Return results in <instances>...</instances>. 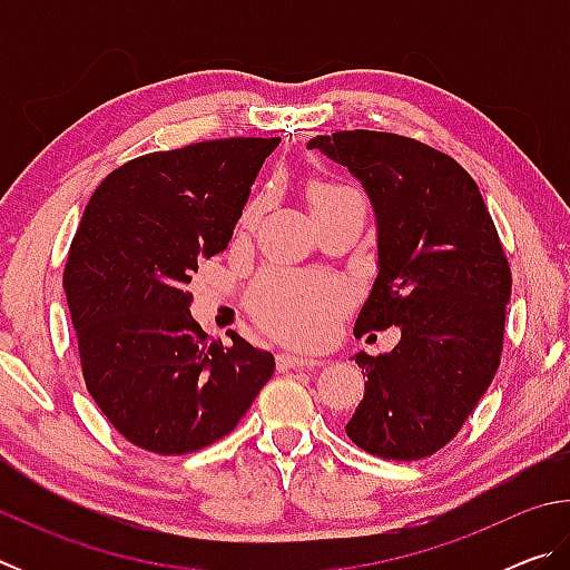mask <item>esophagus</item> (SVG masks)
I'll use <instances>...</instances> for the list:
<instances>
[{
  "label": "esophagus",
  "mask_w": 570,
  "mask_h": 570,
  "mask_svg": "<svg viewBox=\"0 0 570 570\" xmlns=\"http://www.w3.org/2000/svg\"><path fill=\"white\" fill-rule=\"evenodd\" d=\"M276 366L278 370H314V366H322L320 360H312V356H298L292 352L276 354Z\"/></svg>",
  "instance_id": "34e87169"
}]
</instances>
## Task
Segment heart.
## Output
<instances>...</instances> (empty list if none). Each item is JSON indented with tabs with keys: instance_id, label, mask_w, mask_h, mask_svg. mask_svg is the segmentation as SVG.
<instances>
[{
	"instance_id": "obj_1",
	"label": "heart",
	"mask_w": 570,
	"mask_h": 570,
	"mask_svg": "<svg viewBox=\"0 0 570 570\" xmlns=\"http://www.w3.org/2000/svg\"><path fill=\"white\" fill-rule=\"evenodd\" d=\"M344 196H360V190L336 180H316L312 186L314 208ZM258 208H262V200H256L248 214L254 216ZM346 304H350V294L342 284L326 282L320 276L286 272V268L266 272L248 296L250 314L268 334L302 346H314L330 340Z\"/></svg>"
}]
</instances>
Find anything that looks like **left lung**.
Wrapping results in <instances>:
<instances>
[{
  "label": "left lung",
  "mask_w": 570,
  "mask_h": 570,
  "mask_svg": "<svg viewBox=\"0 0 570 570\" xmlns=\"http://www.w3.org/2000/svg\"><path fill=\"white\" fill-rule=\"evenodd\" d=\"M308 148L350 168L377 216L380 274L354 334L402 332L390 354L354 356L366 382L346 435L370 455L422 460L458 435L498 372L513 286L503 244L448 153L377 130L320 135Z\"/></svg>",
  "instance_id": "1"
}]
</instances>
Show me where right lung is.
<instances>
[{"label": "right lung", "mask_w": 570, "mask_h": 570, "mask_svg": "<svg viewBox=\"0 0 570 570\" xmlns=\"http://www.w3.org/2000/svg\"><path fill=\"white\" fill-rule=\"evenodd\" d=\"M278 140L148 153L115 168L85 208L62 286L85 387L132 445L158 455L214 445L272 380V354L200 330L188 284L228 246Z\"/></svg>", "instance_id": "1"}]
</instances>
